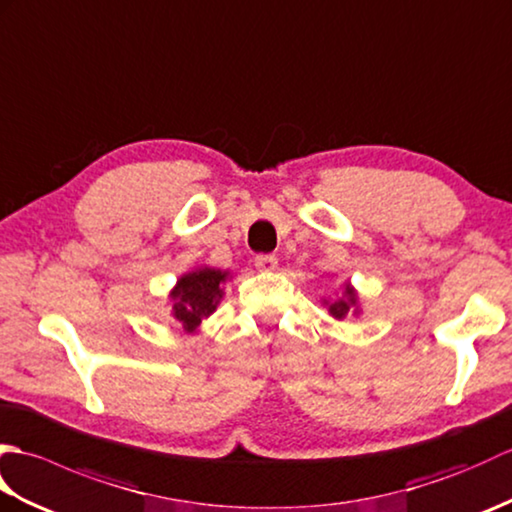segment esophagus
<instances>
[{
    "label": "esophagus",
    "mask_w": 512,
    "mask_h": 512,
    "mask_svg": "<svg viewBox=\"0 0 512 512\" xmlns=\"http://www.w3.org/2000/svg\"><path fill=\"white\" fill-rule=\"evenodd\" d=\"M255 266H257V270H262V273H273V270H277V257L275 255H257Z\"/></svg>",
    "instance_id": "obj_1"
}]
</instances>
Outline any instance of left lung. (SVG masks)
Masks as SVG:
<instances>
[{
	"mask_svg": "<svg viewBox=\"0 0 512 512\" xmlns=\"http://www.w3.org/2000/svg\"><path fill=\"white\" fill-rule=\"evenodd\" d=\"M323 306H328V312L332 314L336 321H343L347 314H358V312H361V308H358V295H356V290L350 284H345L343 295L339 299H334V301L323 299Z\"/></svg>",
	"mask_w": 512,
	"mask_h": 512,
	"instance_id": "8db88e82",
	"label": "left lung"
}]
</instances>
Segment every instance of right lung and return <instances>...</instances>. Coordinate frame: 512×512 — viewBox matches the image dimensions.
<instances>
[{
    "label": "right lung",
    "mask_w": 512,
    "mask_h": 512,
    "mask_svg": "<svg viewBox=\"0 0 512 512\" xmlns=\"http://www.w3.org/2000/svg\"><path fill=\"white\" fill-rule=\"evenodd\" d=\"M231 277L228 270L200 266L182 275L178 284L169 292L171 317L176 319L184 332L193 334L200 323L211 317L224 297V284Z\"/></svg>",
    "instance_id": "1"
}]
</instances>
